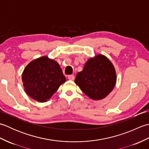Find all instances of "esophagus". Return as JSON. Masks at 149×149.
Instances as JSON below:
<instances>
[{"label": "esophagus", "instance_id": "esophagus-1", "mask_svg": "<svg viewBox=\"0 0 149 149\" xmlns=\"http://www.w3.org/2000/svg\"><path fill=\"white\" fill-rule=\"evenodd\" d=\"M68 79L69 80H70V81L74 80V79H75L74 75H68Z\"/></svg>", "mask_w": 149, "mask_h": 149}]
</instances>
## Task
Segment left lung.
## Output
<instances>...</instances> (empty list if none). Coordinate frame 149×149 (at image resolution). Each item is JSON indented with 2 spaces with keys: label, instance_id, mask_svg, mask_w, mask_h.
<instances>
[{
  "label": "left lung",
  "instance_id": "8db88e82",
  "mask_svg": "<svg viewBox=\"0 0 149 149\" xmlns=\"http://www.w3.org/2000/svg\"><path fill=\"white\" fill-rule=\"evenodd\" d=\"M116 82L115 68L106 56L97 54L88 59L78 72L75 83L93 100H102L111 93Z\"/></svg>",
  "mask_w": 149,
  "mask_h": 149
}]
</instances>
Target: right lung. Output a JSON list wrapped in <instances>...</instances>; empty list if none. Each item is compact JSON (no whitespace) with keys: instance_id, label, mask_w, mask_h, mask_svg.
<instances>
[{"instance_id":"1","label":"right lung","mask_w":149,"mask_h":149,"mask_svg":"<svg viewBox=\"0 0 149 149\" xmlns=\"http://www.w3.org/2000/svg\"><path fill=\"white\" fill-rule=\"evenodd\" d=\"M22 80L28 96L39 102H45L65 83L66 78L55 60L42 56L26 66Z\"/></svg>"}]
</instances>
